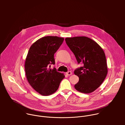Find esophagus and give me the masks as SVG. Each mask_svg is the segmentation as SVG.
<instances>
[{
    "instance_id": "obj_1",
    "label": "esophagus",
    "mask_w": 125,
    "mask_h": 125,
    "mask_svg": "<svg viewBox=\"0 0 125 125\" xmlns=\"http://www.w3.org/2000/svg\"><path fill=\"white\" fill-rule=\"evenodd\" d=\"M66 74L67 75H71L72 74V73L71 71H68L66 73Z\"/></svg>"
}]
</instances>
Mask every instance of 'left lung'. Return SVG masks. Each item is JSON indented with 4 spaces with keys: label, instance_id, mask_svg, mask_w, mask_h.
Segmentation results:
<instances>
[{
    "label": "left lung",
    "instance_id": "obj_1",
    "mask_svg": "<svg viewBox=\"0 0 125 125\" xmlns=\"http://www.w3.org/2000/svg\"><path fill=\"white\" fill-rule=\"evenodd\" d=\"M65 40L78 63H83L82 67L74 71L79 77L74 88L86 94L93 92L101 86L107 75V62L103 49L86 36L67 37Z\"/></svg>",
    "mask_w": 125,
    "mask_h": 125
}]
</instances>
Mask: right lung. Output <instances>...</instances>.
<instances>
[{"mask_svg":"<svg viewBox=\"0 0 125 125\" xmlns=\"http://www.w3.org/2000/svg\"><path fill=\"white\" fill-rule=\"evenodd\" d=\"M64 38L56 36L42 37L30 47L25 62V71L31 86L40 94L49 96L58 89L65 77L56 68H49L55 64L54 55L62 44Z\"/></svg>","mask_w":125,"mask_h":125,"instance_id":"right-lung-1","label":"right lung"}]
</instances>
